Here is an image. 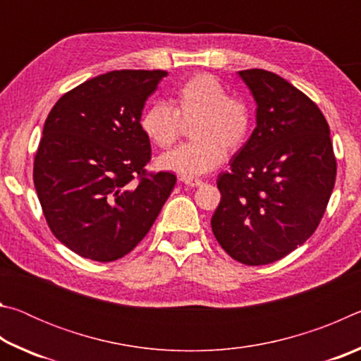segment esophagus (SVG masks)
I'll return each instance as SVG.
<instances>
[{
    "instance_id": "34e87169",
    "label": "esophagus",
    "mask_w": 361,
    "mask_h": 361,
    "mask_svg": "<svg viewBox=\"0 0 361 361\" xmlns=\"http://www.w3.org/2000/svg\"><path fill=\"white\" fill-rule=\"evenodd\" d=\"M181 181L188 186H200V185H202V180L192 178V176H181Z\"/></svg>"
}]
</instances>
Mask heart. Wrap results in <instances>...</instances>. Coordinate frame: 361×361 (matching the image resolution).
Returning <instances> with one entry per match:
<instances>
[{"mask_svg": "<svg viewBox=\"0 0 361 361\" xmlns=\"http://www.w3.org/2000/svg\"><path fill=\"white\" fill-rule=\"evenodd\" d=\"M189 137L194 138L157 159V167L183 176L210 172L237 151L252 129V109L242 99L229 97L218 78L199 73L186 79L173 95L172 106L152 102L140 118V127L152 143L167 149L180 137V119H192Z\"/></svg>", "mask_w": 361, "mask_h": 361, "instance_id": "heart-1", "label": "heart"}]
</instances>
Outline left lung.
I'll return each instance as SVG.
<instances>
[{
  "mask_svg": "<svg viewBox=\"0 0 361 361\" xmlns=\"http://www.w3.org/2000/svg\"><path fill=\"white\" fill-rule=\"evenodd\" d=\"M237 75L256 102V127L218 176L212 231L247 266L282 259L314 234L336 180L329 127L319 106L266 70Z\"/></svg>",
  "mask_w": 361,
  "mask_h": 361,
  "instance_id": "1",
  "label": "left lung"
}]
</instances>
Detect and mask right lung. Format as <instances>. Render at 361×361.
<instances>
[{
  "instance_id": "obj_1",
  "label": "right lung",
  "mask_w": 361,
  "mask_h": 361,
  "mask_svg": "<svg viewBox=\"0 0 361 361\" xmlns=\"http://www.w3.org/2000/svg\"><path fill=\"white\" fill-rule=\"evenodd\" d=\"M167 71L116 70L71 89L49 113L33 181L52 234L82 258L109 262L135 248L175 188L148 175L149 138L140 127Z\"/></svg>"
}]
</instances>
